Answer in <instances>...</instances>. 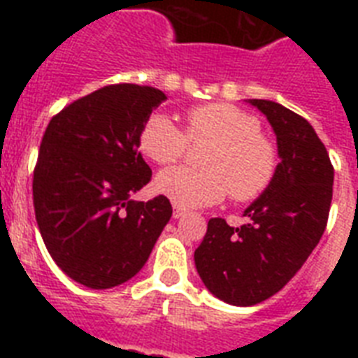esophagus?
<instances>
[{"instance_id":"1","label":"esophagus","mask_w":358,"mask_h":358,"mask_svg":"<svg viewBox=\"0 0 358 358\" xmlns=\"http://www.w3.org/2000/svg\"><path fill=\"white\" fill-rule=\"evenodd\" d=\"M185 213H187V212H185L184 208H180V206H176V204H174V208H173V217H174V219L184 217Z\"/></svg>"}]
</instances>
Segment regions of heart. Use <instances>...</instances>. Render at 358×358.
Instances as JSON below:
<instances>
[{
    "instance_id": "heart-1",
    "label": "heart",
    "mask_w": 358,
    "mask_h": 358,
    "mask_svg": "<svg viewBox=\"0 0 358 358\" xmlns=\"http://www.w3.org/2000/svg\"><path fill=\"white\" fill-rule=\"evenodd\" d=\"M191 143L213 141L204 152V167H173L159 173L156 187L182 208L217 204L224 196L255 201L271 185L278 169V150L256 115L232 103L215 102L185 111L184 129L169 115L146 117L137 135L141 154L156 165H171Z\"/></svg>"
}]
</instances>
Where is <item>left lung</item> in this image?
Returning a JSON list of instances; mask_svg holds the SVG:
<instances>
[{
  "instance_id": "left-lung-1",
  "label": "left lung",
  "mask_w": 358,
  "mask_h": 358,
  "mask_svg": "<svg viewBox=\"0 0 358 358\" xmlns=\"http://www.w3.org/2000/svg\"><path fill=\"white\" fill-rule=\"evenodd\" d=\"M250 103L277 134V174L245 210L249 223L234 229L210 219L195 250L204 286L236 306L258 305L294 278L320 243L333 201L334 167L308 120L271 100Z\"/></svg>"
}]
</instances>
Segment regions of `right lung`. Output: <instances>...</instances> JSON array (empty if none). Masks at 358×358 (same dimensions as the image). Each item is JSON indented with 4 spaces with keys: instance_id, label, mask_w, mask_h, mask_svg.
<instances>
[{
    "instance_id": "add662e5",
    "label": "right lung",
    "mask_w": 358,
    "mask_h": 358,
    "mask_svg": "<svg viewBox=\"0 0 358 358\" xmlns=\"http://www.w3.org/2000/svg\"><path fill=\"white\" fill-rule=\"evenodd\" d=\"M165 98L154 87H102L53 115L42 135L36 224L55 264L87 288H113L139 273L173 215L167 196L129 199L152 178L137 135Z\"/></svg>"
}]
</instances>
